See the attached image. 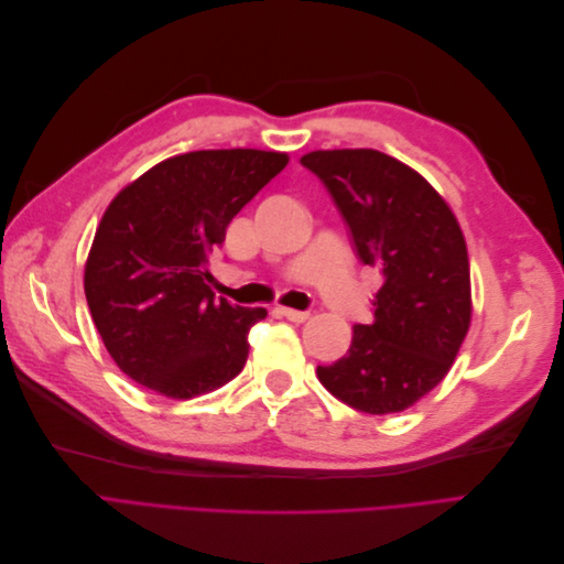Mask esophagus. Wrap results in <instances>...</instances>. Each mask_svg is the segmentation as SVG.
I'll list each match as a JSON object with an SVG mask.
<instances>
[{"label": "esophagus", "mask_w": 564, "mask_h": 564, "mask_svg": "<svg viewBox=\"0 0 564 564\" xmlns=\"http://www.w3.org/2000/svg\"><path fill=\"white\" fill-rule=\"evenodd\" d=\"M280 317H286L289 322H305L311 317L308 311H294V308H278Z\"/></svg>", "instance_id": "obj_1"}]
</instances>
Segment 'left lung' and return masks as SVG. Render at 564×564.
I'll list each match as a JSON object with an SVG mask.
<instances>
[{
  "label": "left lung",
  "instance_id": "left-lung-1",
  "mask_svg": "<svg viewBox=\"0 0 564 564\" xmlns=\"http://www.w3.org/2000/svg\"><path fill=\"white\" fill-rule=\"evenodd\" d=\"M301 164L327 187L357 259L381 272L373 319L317 379L360 412H402L447 377L468 334L464 232L429 181L379 150H315Z\"/></svg>",
  "mask_w": 564,
  "mask_h": 564
}]
</instances>
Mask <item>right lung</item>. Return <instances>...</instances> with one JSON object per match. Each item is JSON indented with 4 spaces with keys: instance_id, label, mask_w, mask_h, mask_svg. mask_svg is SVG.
<instances>
[{
    "instance_id": "add662e5",
    "label": "right lung",
    "mask_w": 564,
    "mask_h": 564,
    "mask_svg": "<svg viewBox=\"0 0 564 564\" xmlns=\"http://www.w3.org/2000/svg\"><path fill=\"white\" fill-rule=\"evenodd\" d=\"M286 162L284 152L245 148L185 152L110 202L84 270V294L129 379L187 400L242 371L249 329L268 313L216 301L209 253Z\"/></svg>"
}]
</instances>
